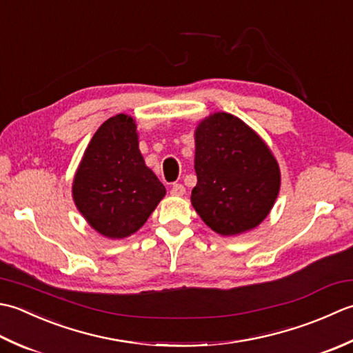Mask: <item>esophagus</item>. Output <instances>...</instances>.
<instances>
[{
  "label": "esophagus",
  "mask_w": 353,
  "mask_h": 353,
  "mask_svg": "<svg viewBox=\"0 0 353 353\" xmlns=\"http://www.w3.org/2000/svg\"><path fill=\"white\" fill-rule=\"evenodd\" d=\"M184 193H185V189H184L183 184H174V185H172V189H170V195L172 196H183Z\"/></svg>",
  "instance_id": "obj_1"
}]
</instances>
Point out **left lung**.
<instances>
[{
	"instance_id": "8db88e82",
	"label": "left lung",
	"mask_w": 353,
	"mask_h": 353,
	"mask_svg": "<svg viewBox=\"0 0 353 353\" xmlns=\"http://www.w3.org/2000/svg\"><path fill=\"white\" fill-rule=\"evenodd\" d=\"M192 205L221 236L256 228L280 190L279 163L259 134L228 112H213L195 129Z\"/></svg>"
}]
</instances>
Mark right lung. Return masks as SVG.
<instances>
[{
  "label": "right lung",
  "instance_id": "right-lung-1",
  "mask_svg": "<svg viewBox=\"0 0 353 353\" xmlns=\"http://www.w3.org/2000/svg\"><path fill=\"white\" fill-rule=\"evenodd\" d=\"M166 187L139 149L135 120L128 114L108 119L92 135L73 179V199L85 221L108 239L140 230Z\"/></svg>",
  "mask_w": 353,
  "mask_h": 353
}]
</instances>
